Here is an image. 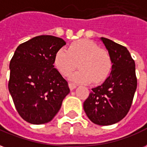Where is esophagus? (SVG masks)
I'll use <instances>...</instances> for the list:
<instances>
[{"instance_id": "34e87169", "label": "esophagus", "mask_w": 147, "mask_h": 147, "mask_svg": "<svg viewBox=\"0 0 147 147\" xmlns=\"http://www.w3.org/2000/svg\"><path fill=\"white\" fill-rule=\"evenodd\" d=\"M69 88H70V90H74V88H76L77 85L74 84H73V83H69Z\"/></svg>"}]
</instances>
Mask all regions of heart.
I'll list each match as a JSON object with an SVG mask.
<instances>
[{"label":"heart","instance_id":"heart-1","mask_svg":"<svg viewBox=\"0 0 147 147\" xmlns=\"http://www.w3.org/2000/svg\"><path fill=\"white\" fill-rule=\"evenodd\" d=\"M54 63L59 72L65 76L78 66L80 69L69 78L74 82L81 84L91 81L95 84L101 83L108 78L112 69L110 54L89 40H80L73 43L69 49H59L55 55Z\"/></svg>","mask_w":147,"mask_h":147}]
</instances>
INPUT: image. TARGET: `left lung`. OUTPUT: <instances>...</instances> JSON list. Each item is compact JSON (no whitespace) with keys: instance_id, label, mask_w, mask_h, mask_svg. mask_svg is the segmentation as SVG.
<instances>
[{"instance_id":"8db88e82","label":"left lung","mask_w":147,"mask_h":147,"mask_svg":"<svg viewBox=\"0 0 147 147\" xmlns=\"http://www.w3.org/2000/svg\"><path fill=\"white\" fill-rule=\"evenodd\" d=\"M100 40L111 57L112 69L106 81L92 89L83 107L94 124L110 125L122 120L130 110L137 88L136 64L125 47L105 37Z\"/></svg>"}]
</instances>
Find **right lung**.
<instances>
[{
  "mask_svg": "<svg viewBox=\"0 0 147 147\" xmlns=\"http://www.w3.org/2000/svg\"><path fill=\"white\" fill-rule=\"evenodd\" d=\"M66 42L40 35L18 46L9 65L8 90L23 120L33 125L51 121L69 93L67 81L55 68V55Z\"/></svg>",
  "mask_w": 147,
  "mask_h": 147,
  "instance_id": "obj_1",
  "label": "right lung"
}]
</instances>
